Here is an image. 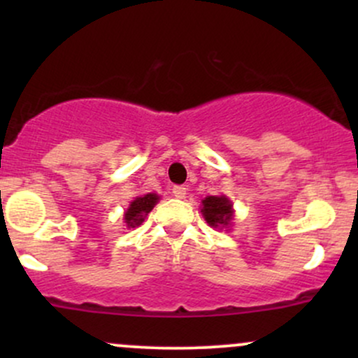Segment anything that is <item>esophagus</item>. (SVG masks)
Here are the masks:
<instances>
[{"label": "esophagus", "instance_id": "34e87169", "mask_svg": "<svg viewBox=\"0 0 358 358\" xmlns=\"http://www.w3.org/2000/svg\"><path fill=\"white\" fill-rule=\"evenodd\" d=\"M173 195L176 196V199H185L187 196V188L183 187V185H175L173 187Z\"/></svg>", "mask_w": 358, "mask_h": 358}]
</instances>
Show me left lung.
Wrapping results in <instances>:
<instances>
[{"label": "left lung", "mask_w": 358, "mask_h": 358, "mask_svg": "<svg viewBox=\"0 0 358 358\" xmlns=\"http://www.w3.org/2000/svg\"><path fill=\"white\" fill-rule=\"evenodd\" d=\"M202 213L212 227H227L234 217L232 202L225 195L205 196L202 200Z\"/></svg>", "instance_id": "left-lung-1"}]
</instances>
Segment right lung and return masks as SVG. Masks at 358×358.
<instances>
[{"mask_svg": "<svg viewBox=\"0 0 358 358\" xmlns=\"http://www.w3.org/2000/svg\"><path fill=\"white\" fill-rule=\"evenodd\" d=\"M159 196L156 193H146L143 196H136L133 202L129 203L124 213V222L127 227H138L143 224L145 217L153 210V207L158 203Z\"/></svg>", "mask_w": 358, "mask_h": 358, "instance_id": "right-lung-1", "label": "right lung"}]
</instances>
